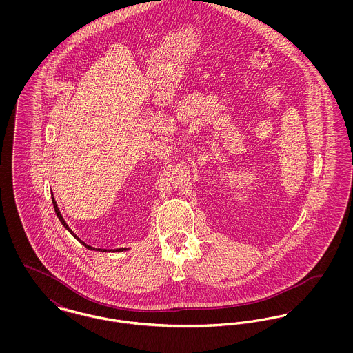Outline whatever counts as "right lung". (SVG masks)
<instances>
[{
  "label": "right lung",
  "instance_id": "obj_1",
  "mask_svg": "<svg viewBox=\"0 0 353 353\" xmlns=\"http://www.w3.org/2000/svg\"><path fill=\"white\" fill-rule=\"evenodd\" d=\"M51 201H52V205H54V210H55V214H57V217H58V219H59V221H61V223H62V225H63V226H65V229H68V232H70V233H71V235H74V238H77V239H78V241H79V242H81V243H82V245H84V248H87V249H88V250H95V249H94V248H91V246H88V245H85V243H84L83 241H81V239H79V238H78V236H77V234H75V233H74V232H72V230H71V229H70V228H68V223H66V221H65V219H63V217H62V214H61V212H59V208H58V205H57V201H55V199H54V196H51ZM125 250H128V249H127V248H123V249H115V250H112V252H125ZM99 252H101V249H99ZM103 252H107V250H103Z\"/></svg>",
  "mask_w": 353,
  "mask_h": 353
}]
</instances>
